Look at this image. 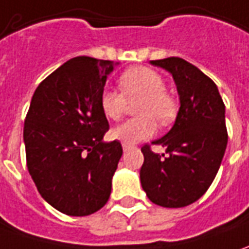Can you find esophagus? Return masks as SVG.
<instances>
[{
	"mask_svg": "<svg viewBox=\"0 0 249 249\" xmlns=\"http://www.w3.org/2000/svg\"><path fill=\"white\" fill-rule=\"evenodd\" d=\"M129 148H131V146H129V144H123V150H124V151L129 150Z\"/></svg>",
	"mask_w": 249,
	"mask_h": 249,
	"instance_id": "obj_1",
	"label": "esophagus"
}]
</instances>
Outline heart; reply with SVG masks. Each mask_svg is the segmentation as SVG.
<instances>
[{
    "instance_id": "heart-1",
    "label": "heart",
    "mask_w": 249,
    "mask_h": 249,
    "mask_svg": "<svg viewBox=\"0 0 249 249\" xmlns=\"http://www.w3.org/2000/svg\"><path fill=\"white\" fill-rule=\"evenodd\" d=\"M121 92L103 89L99 105L105 117L117 121L123 117L126 101L140 99L138 105L139 118L128 120L111 131V138L124 144H135L146 140L157 132V121L170 123L176 113L173 98L165 92V82L160 73L146 67H133L125 71L120 80Z\"/></svg>"
}]
</instances>
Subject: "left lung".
Listing matches in <instances>:
<instances>
[{
  "instance_id": "obj_1",
  "label": "left lung",
  "mask_w": 249,
  "mask_h": 249,
  "mask_svg": "<svg viewBox=\"0 0 249 249\" xmlns=\"http://www.w3.org/2000/svg\"><path fill=\"white\" fill-rule=\"evenodd\" d=\"M150 64L173 76L180 109L172 129L153 142L166 154L142 148L140 182L155 204L185 207L204 195L221 166L228 144L225 105L215 83L185 60L169 57Z\"/></svg>"
}]
</instances>
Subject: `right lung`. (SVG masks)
<instances>
[{
    "mask_svg": "<svg viewBox=\"0 0 249 249\" xmlns=\"http://www.w3.org/2000/svg\"><path fill=\"white\" fill-rule=\"evenodd\" d=\"M118 62L76 57L32 95L24 123L27 167L40 196L67 215L84 217L109 200L121 143L109 131L99 98Z\"/></svg>",
    "mask_w": 249,
    "mask_h": 249,
    "instance_id": "add662e5",
    "label": "right lung"
}]
</instances>
